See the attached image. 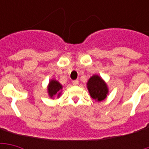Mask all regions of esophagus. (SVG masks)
<instances>
[{"label":"esophagus","instance_id":"1","mask_svg":"<svg viewBox=\"0 0 149 149\" xmlns=\"http://www.w3.org/2000/svg\"><path fill=\"white\" fill-rule=\"evenodd\" d=\"M72 84H73V85H78V84H79V81H78L77 80L73 81H72Z\"/></svg>","mask_w":149,"mask_h":149}]
</instances>
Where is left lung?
Returning <instances> with one entry per match:
<instances>
[{
  "label": "left lung",
  "mask_w": 149,
  "mask_h": 149,
  "mask_svg": "<svg viewBox=\"0 0 149 149\" xmlns=\"http://www.w3.org/2000/svg\"><path fill=\"white\" fill-rule=\"evenodd\" d=\"M88 90L91 97L97 101H101L106 98L109 93L107 84L98 75H93L87 83Z\"/></svg>",
  "instance_id": "8db88e82"
}]
</instances>
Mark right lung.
<instances>
[{
  "mask_svg": "<svg viewBox=\"0 0 149 149\" xmlns=\"http://www.w3.org/2000/svg\"><path fill=\"white\" fill-rule=\"evenodd\" d=\"M62 89V85L58 81L56 80H51L49 81V86H48V93H49V97L52 98L55 96L57 97H60L61 95V91Z\"/></svg>",
  "mask_w": 149,
  "mask_h": 149,
  "instance_id": "1",
  "label": "right lung"
}]
</instances>
